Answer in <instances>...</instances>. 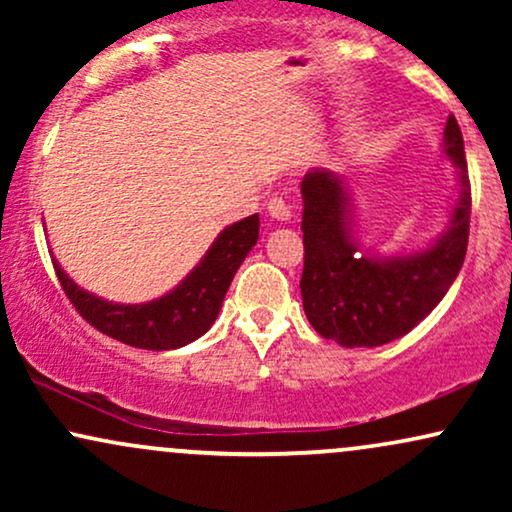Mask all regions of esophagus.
I'll return each instance as SVG.
<instances>
[{
  "label": "esophagus",
  "mask_w": 512,
  "mask_h": 512,
  "mask_svg": "<svg viewBox=\"0 0 512 512\" xmlns=\"http://www.w3.org/2000/svg\"><path fill=\"white\" fill-rule=\"evenodd\" d=\"M267 211H269V216H272L274 221H289V219H291L289 204H286L281 197H272V199H269V202H267Z\"/></svg>",
  "instance_id": "1"
}]
</instances>
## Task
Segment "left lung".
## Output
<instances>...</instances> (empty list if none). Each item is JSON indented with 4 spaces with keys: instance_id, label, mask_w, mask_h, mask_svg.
<instances>
[{
    "instance_id": "1",
    "label": "left lung",
    "mask_w": 512,
    "mask_h": 512,
    "mask_svg": "<svg viewBox=\"0 0 512 512\" xmlns=\"http://www.w3.org/2000/svg\"><path fill=\"white\" fill-rule=\"evenodd\" d=\"M443 154L455 163L457 199L445 231L424 250L375 255L351 233V187L315 168L301 182L303 308L325 339L356 349L383 346L414 330L443 301L467 255L472 187L460 125L448 117Z\"/></svg>"
}]
</instances>
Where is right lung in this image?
Returning a JSON list of instances; mask_svg holds the SVG:
<instances>
[{
    "instance_id": "1",
    "label": "right lung",
    "mask_w": 512,
    "mask_h": 512,
    "mask_svg": "<svg viewBox=\"0 0 512 512\" xmlns=\"http://www.w3.org/2000/svg\"><path fill=\"white\" fill-rule=\"evenodd\" d=\"M257 238H260L257 214L223 228L207 255L173 291L156 301L137 305L105 301L96 293L79 289L60 267V262L52 260V264L69 301L98 332L137 349L170 351L195 342L214 325L228 286Z\"/></svg>"
}]
</instances>
